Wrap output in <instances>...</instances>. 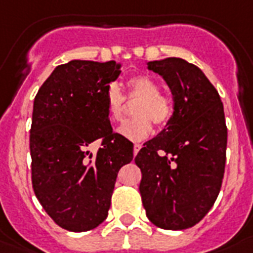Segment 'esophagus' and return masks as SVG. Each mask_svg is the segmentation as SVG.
Masks as SVG:
<instances>
[{"instance_id":"34e87169","label":"esophagus","mask_w":253,"mask_h":253,"mask_svg":"<svg viewBox=\"0 0 253 253\" xmlns=\"http://www.w3.org/2000/svg\"><path fill=\"white\" fill-rule=\"evenodd\" d=\"M140 148H142V146H140V144H138V143L134 144V155H136V154L139 152Z\"/></svg>"}]
</instances>
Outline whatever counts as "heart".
<instances>
[{
	"mask_svg": "<svg viewBox=\"0 0 253 253\" xmlns=\"http://www.w3.org/2000/svg\"><path fill=\"white\" fill-rule=\"evenodd\" d=\"M127 99L139 98L134 106L135 117L127 119L118 128L119 134L131 140H142L151 134L152 122L157 126H166L172 118L173 106L169 96L162 94L161 86L148 75L139 74L127 81ZM107 117L113 123L119 122L125 113L126 98L118 87L111 84L105 95Z\"/></svg>",
	"mask_w": 253,
	"mask_h": 253,
	"instance_id": "b5f03b06",
	"label": "heart"
}]
</instances>
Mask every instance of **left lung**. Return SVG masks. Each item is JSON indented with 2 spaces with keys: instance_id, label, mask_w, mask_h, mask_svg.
Segmentation results:
<instances>
[{
  "instance_id": "obj_1",
  "label": "left lung",
  "mask_w": 253,
  "mask_h": 253,
  "mask_svg": "<svg viewBox=\"0 0 253 253\" xmlns=\"http://www.w3.org/2000/svg\"><path fill=\"white\" fill-rule=\"evenodd\" d=\"M148 69L171 88L173 114L135 157L142 171V203L159 228H191L220 192L227 150L224 109L217 90L195 65L166 58L148 62Z\"/></svg>"
}]
</instances>
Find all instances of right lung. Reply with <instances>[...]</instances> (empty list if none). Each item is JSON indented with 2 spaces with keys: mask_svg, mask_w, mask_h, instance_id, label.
<instances>
[{
  "mask_svg": "<svg viewBox=\"0 0 253 253\" xmlns=\"http://www.w3.org/2000/svg\"><path fill=\"white\" fill-rule=\"evenodd\" d=\"M115 61H70L54 69L33 106L32 184L37 199L59 227L84 232L109 213L119 169L134 144L114 132L106 90L121 74ZM101 147L92 156L88 146Z\"/></svg>",
  "mask_w": 253,
  "mask_h": 253,
  "instance_id": "1",
  "label": "right lung"
}]
</instances>
